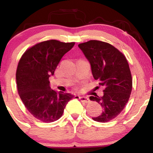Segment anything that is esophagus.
Masks as SVG:
<instances>
[{
	"label": "esophagus",
	"mask_w": 153,
	"mask_h": 153,
	"mask_svg": "<svg viewBox=\"0 0 153 153\" xmlns=\"http://www.w3.org/2000/svg\"><path fill=\"white\" fill-rule=\"evenodd\" d=\"M79 99L83 103H88L90 101L89 98L87 97V96H79Z\"/></svg>",
	"instance_id": "1"
}]
</instances>
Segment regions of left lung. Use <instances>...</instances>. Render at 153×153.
<instances>
[{"label": "left lung", "mask_w": 153, "mask_h": 153, "mask_svg": "<svg viewBox=\"0 0 153 153\" xmlns=\"http://www.w3.org/2000/svg\"><path fill=\"white\" fill-rule=\"evenodd\" d=\"M79 48L91 64L95 80L104 87L103 96H90L101 105L103 111L92 117L99 122H108L118 116L128 102L132 88V79L125 56L110 44L90 40L79 44Z\"/></svg>", "instance_id": "1"}]
</instances>
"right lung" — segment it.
Wrapping results in <instances>:
<instances>
[{"label":"right lung","instance_id":"1","mask_svg":"<svg viewBox=\"0 0 153 153\" xmlns=\"http://www.w3.org/2000/svg\"><path fill=\"white\" fill-rule=\"evenodd\" d=\"M74 45L75 42L47 40L28 49L19 60L16 74L19 96L31 115L42 122L59 119L74 97L52 90L49 80L64 54Z\"/></svg>","mask_w":153,"mask_h":153}]
</instances>
